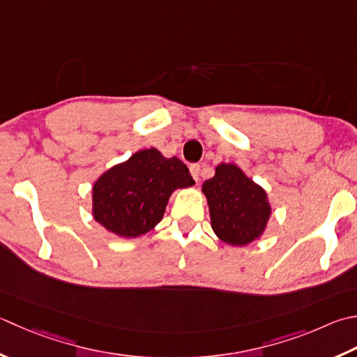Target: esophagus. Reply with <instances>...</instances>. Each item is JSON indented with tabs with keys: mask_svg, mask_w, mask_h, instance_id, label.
I'll use <instances>...</instances> for the list:
<instances>
[{
	"mask_svg": "<svg viewBox=\"0 0 357 357\" xmlns=\"http://www.w3.org/2000/svg\"><path fill=\"white\" fill-rule=\"evenodd\" d=\"M190 173H192L193 179L198 183V181H199V174H201V167H199V164H192V165H190Z\"/></svg>",
	"mask_w": 357,
	"mask_h": 357,
	"instance_id": "esophagus-1",
	"label": "esophagus"
}]
</instances>
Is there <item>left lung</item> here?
<instances>
[{"mask_svg":"<svg viewBox=\"0 0 357 357\" xmlns=\"http://www.w3.org/2000/svg\"><path fill=\"white\" fill-rule=\"evenodd\" d=\"M201 192L207 199L211 226L229 246H248L261 238L272 213L268 193L238 165L221 162Z\"/></svg>","mask_w":357,"mask_h":357,"instance_id":"obj_1","label":"left lung"}]
</instances>
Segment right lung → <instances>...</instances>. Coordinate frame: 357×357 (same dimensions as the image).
Instances as JSON below:
<instances>
[{"label": "right lung", "instance_id": "right-lung-1", "mask_svg": "<svg viewBox=\"0 0 357 357\" xmlns=\"http://www.w3.org/2000/svg\"><path fill=\"white\" fill-rule=\"evenodd\" d=\"M195 184L183 160L145 149L103 172L93 184V218L108 232L137 238L160 222L172 193Z\"/></svg>", "mask_w": 357, "mask_h": 357}]
</instances>
